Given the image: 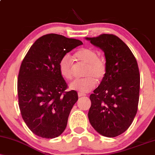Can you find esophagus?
I'll use <instances>...</instances> for the list:
<instances>
[{
    "label": "esophagus",
    "instance_id": "obj_1",
    "mask_svg": "<svg viewBox=\"0 0 155 155\" xmlns=\"http://www.w3.org/2000/svg\"><path fill=\"white\" fill-rule=\"evenodd\" d=\"M85 95H86V94L81 93V92H79V93H78V96H79V97H82V96H85Z\"/></svg>",
    "mask_w": 155,
    "mask_h": 155
}]
</instances>
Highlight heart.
I'll return each instance as SVG.
<instances>
[{
  "label": "heart",
  "instance_id": "b5f03b06",
  "mask_svg": "<svg viewBox=\"0 0 155 155\" xmlns=\"http://www.w3.org/2000/svg\"><path fill=\"white\" fill-rule=\"evenodd\" d=\"M79 61L87 64L84 71L86 77L76 79L70 84V88L81 93L90 92L95 87L97 81L104 77L106 72V63L103 60L98 58L95 51L91 49H81L74 54ZM59 71L64 79L71 80L73 78L72 60L69 55H65L59 63Z\"/></svg>",
  "mask_w": 155,
  "mask_h": 155
}]
</instances>
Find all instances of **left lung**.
<instances>
[{
	"label": "left lung",
	"instance_id": "8db88e82",
	"mask_svg": "<svg viewBox=\"0 0 155 155\" xmlns=\"http://www.w3.org/2000/svg\"><path fill=\"white\" fill-rule=\"evenodd\" d=\"M104 52L106 72L91 94L90 124L102 136L113 138L126 131L138 110L140 74L137 61L120 38L102 34L85 38Z\"/></svg>",
	"mask_w": 155,
	"mask_h": 155
}]
</instances>
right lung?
<instances>
[{
  "mask_svg": "<svg viewBox=\"0 0 155 155\" xmlns=\"http://www.w3.org/2000/svg\"><path fill=\"white\" fill-rule=\"evenodd\" d=\"M82 42L62 35L47 34L37 39L19 69L17 92L23 120L34 134L45 138L58 137L65 130L73 106L75 90L65 92L67 84L59 63Z\"/></svg>",
  "mask_w": 155,
  "mask_h": 155,
  "instance_id": "right-lung-1",
  "label": "right lung"
}]
</instances>
